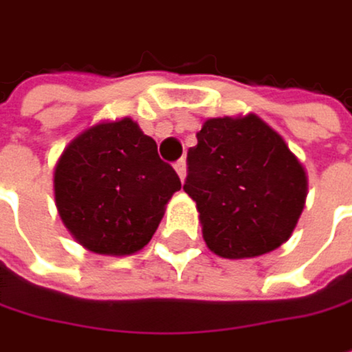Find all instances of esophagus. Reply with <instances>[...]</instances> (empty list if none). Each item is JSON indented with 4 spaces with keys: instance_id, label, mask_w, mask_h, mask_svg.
<instances>
[{
    "instance_id": "obj_1",
    "label": "esophagus",
    "mask_w": 352,
    "mask_h": 352,
    "mask_svg": "<svg viewBox=\"0 0 352 352\" xmlns=\"http://www.w3.org/2000/svg\"><path fill=\"white\" fill-rule=\"evenodd\" d=\"M174 170H176V174L180 176V180L186 178V162H184V160H178V162L174 164Z\"/></svg>"
}]
</instances>
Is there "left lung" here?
I'll use <instances>...</instances> for the list:
<instances>
[{
    "label": "left lung",
    "instance_id": "1",
    "mask_svg": "<svg viewBox=\"0 0 352 352\" xmlns=\"http://www.w3.org/2000/svg\"><path fill=\"white\" fill-rule=\"evenodd\" d=\"M184 192L203 240L221 258H256L283 246L305 207L307 174L285 139L254 112L207 118L188 149Z\"/></svg>",
    "mask_w": 352,
    "mask_h": 352
}]
</instances>
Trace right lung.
I'll use <instances>...</instances> for the list:
<instances>
[{
	"label": "right lung",
	"instance_id": "right-lung-1",
	"mask_svg": "<svg viewBox=\"0 0 352 352\" xmlns=\"http://www.w3.org/2000/svg\"><path fill=\"white\" fill-rule=\"evenodd\" d=\"M59 217L89 252L129 256L155 234L180 178L155 141L124 116L78 133L53 172Z\"/></svg>",
	"mask_w": 352,
	"mask_h": 352
}]
</instances>
